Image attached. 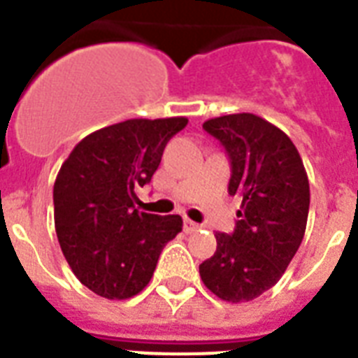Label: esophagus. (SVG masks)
Segmentation results:
<instances>
[{
    "label": "esophagus",
    "instance_id": "esophagus-1",
    "mask_svg": "<svg viewBox=\"0 0 358 358\" xmlns=\"http://www.w3.org/2000/svg\"><path fill=\"white\" fill-rule=\"evenodd\" d=\"M182 228H185V231H187V234H192V231H196V229L199 228V224H196L194 220H190V218H185Z\"/></svg>",
    "mask_w": 358,
    "mask_h": 358
}]
</instances>
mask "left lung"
<instances>
[{
    "label": "left lung",
    "mask_w": 358,
    "mask_h": 358,
    "mask_svg": "<svg viewBox=\"0 0 358 358\" xmlns=\"http://www.w3.org/2000/svg\"><path fill=\"white\" fill-rule=\"evenodd\" d=\"M231 162L229 194L241 196L231 235L217 234V252L199 265L205 287L228 303H248L271 289L303 243L310 185L289 136L254 113L205 121Z\"/></svg>",
    "instance_id": "obj_1"
}]
</instances>
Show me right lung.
I'll return each instance as SVG.
<instances>
[{
  "instance_id": "1",
  "label": "right lung",
  "mask_w": 358,
  "mask_h": 358,
  "mask_svg": "<svg viewBox=\"0 0 358 358\" xmlns=\"http://www.w3.org/2000/svg\"><path fill=\"white\" fill-rule=\"evenodd\" d=\"M187 117L127 119L91 132L54 182L55 234L66 263L91 292L110 301L149 284L162 248L182 229L179 215L140 213L136 190L151 181L166 143Z\"/></svg>"
}]
</instances>
